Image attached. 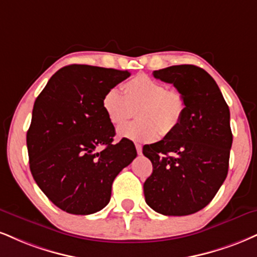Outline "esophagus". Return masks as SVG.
I'll use <instances>...</instances> for the list:
<instances>
[{"label":"esophagus","mask_w":257,"mask_h":257,"mask_svg":"<svg viewBox=\"0 0 257 257\" xmlns=\"http://www.w3.org/2000/svg\"><path fill=\"white\" fill-rule=\"evenodd\" d=\"M135 148H137L138 154H142V146H141V145L137 144V145H135Z\"/></svg>","instance_id":"esophagus-1"}]
</instances>
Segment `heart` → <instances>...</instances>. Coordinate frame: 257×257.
Returning a JSON list of instances; mask_svg holds the SVG:
<instances>
[{
    "label": "heart",
    "mask_w": 257,
    "mask_h": 257,
    "mask_svg": "<svg viewBox=\"0 0 257 257\" xmlns=\"http://www.w3.org/2000/svg\"><path fill=\"white\" fill-rule=\"evenodd\" d=\"M124 94L110 88L101 99V107L111 124L120 125L137 111L140 120L126 123L118 129V137L137 142H152L160 133L166 137L174 133L185 112V99L177 89L146 74H139L123 83Z\"/></svg>",
    "instance_id": "obj_1"
}]
</instances>
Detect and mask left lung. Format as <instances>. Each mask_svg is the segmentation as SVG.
I'll return each mask as SVG.
<instances>
[{
    "instance_id": "obj_1",
    "label": "left lung",
    "mask_w": 257,
    "mask_h": 257,
    "mask_svg": "<svg viewBox=\"0 0 257 257\" xmlns=\"http://www.w3.org/2000/svg\"><path fill=\"white\" fill-rule=\"evenodd\" d=\"M185 99L177 129L142 153L153 172L144 183L147 205L164 215H189L205 208L228 171L232 132L230 110L217 82L202 68L181 64L154 70Z\"/></svg>"
}]
</instances>
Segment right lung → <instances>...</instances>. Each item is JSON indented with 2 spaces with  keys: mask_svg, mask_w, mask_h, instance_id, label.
Listing matches in <instances>:
<instances>
[{
  "mask_svg": "<svg viewBox=\"0 0 257 257\" xmlns=\"http://www.w3.org/2000/svg\"><path fill=\"white\" fill-rule=\"evenodd\" d=\"M129 76L128 70L70 64L37 97L26 135L31 174L62 211L87 215L103 209L113 179L137 158L131 140L112 144L115 126L101 107L105 92Z\"/></svg>",
  "mask_w": 257,
  "mask_h": 257,
  "instance_id": "obj_1",
  "label": "right lung"
}]
</instances>
